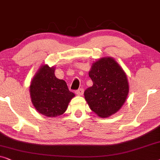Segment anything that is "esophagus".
<instances>
[{"label": "esophagus", "instance_id": "obj_1", "mask_svg": "<svg viewBox=\"0 0 160 160\" xmlns=\"http://www.w3.org/2000/svg\"><path fill=\"white\" fill-rule=\"evenodd\" d=\"M75 93L78 96H82L83 93H84V90H83L82 88H80V89H78V91H76Z\"/></svg>", "mask_w": 160, "mask_h": 160}]
</instances>
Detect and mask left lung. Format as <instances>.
Wrapping results in <instances>:
<instances>
[{"instance_id": "8db88e82", "label": "left lung", "mask_w": 160, "mask_h": 160, "mask_svg": "<svg viewBox=\"0 0 160 160\" xmlns=\"http://www.w3.org/2000/svg\"><path fill=\"white\" fill-rule=\"evenodd\" d=\"M89 77L93 85L85 90V99L100 118H109L121 109L129 93L127 75L114 58L104 57L92 64Z\"/></svg>"}]
</instances>
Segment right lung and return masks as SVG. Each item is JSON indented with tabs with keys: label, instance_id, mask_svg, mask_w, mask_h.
I'll list each match as a JSON object with an SVG mask.
<instances>
[{
	"label": "right lung",
	"instance_id": "right-lung-1",
	"mask_svg": "<svg viewBox=\"0 0 160 160\" xmlns=\"http://www.w3.org/2000/svg\"><path fill=\"white\" fill-rule=\"evenodd\" d=\"M55 67L43 64L31 80L30 94L35 109L48 118L64 114L75 94L69 91L66 82L55 76Z\"/></svg>",
	"mask_w": 160,
	"mask_h": 160
}]
</instances>
